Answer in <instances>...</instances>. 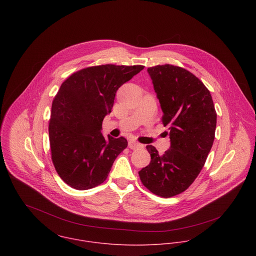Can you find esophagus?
Listing matches in <instances>:
<instances>
[{
	"label": "esophagus",
	"instance_id": "1",
	"mask_svg": "<svg viewBox=\"0 0 256 256\" xmlns=\"http://www.w3.org/2000/svg\"><path fill=\"white\" fill-rule=\"evenodd\" d=\"M128 146L132 150H136V148H143V145L139 144L138 142H136L134 140H130L129 143H128Z\"/></svg>",
	"mask_w": 256,
	"mask_h": 256
}]
</instances>
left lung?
I'll use <instances>...</instances> for the list:
<instances>
[{
	"instance_id": "1",
	"label": "left lung",
	"mask_w": 256,
	"mask_h": 256,
	"mask_svg": "<svg viewBox=\"0 0 256 256\" xmlns=\"http://www.w3.org/2000/svg\"><path fill=\"white\" fill-rule=\"evenodd\" d=\"M170 125V148L160 154L146 146L150 162L139 172L152 193L170 198L185 191L203 168L215 139L217 113L209 90L192 73L166 64L148 68Z\"/></svg>"
}]
</instances>
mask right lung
Returning <instances> with one entry per match:
<instances>
[{
    "label": "right lung",
    "mask_w": 256,
    "mask_h": 256,
    "mask_svg": "<svg viewBox=\"0 0 256 256\" xmlns=\"http://www.w3.org/2000/svg\"><path fill=\"white\" fill-rule=\"evenodd\" d=\"M144 69L142 65L94 66L72 74L55 96L49 120L51 158L62 180L76 190L106 182L125 138H104V118L117 90Z\"/></svg>",
    "instance_id": "right-lung-1"
}]
</instances>
